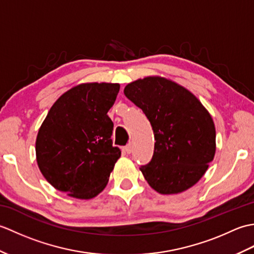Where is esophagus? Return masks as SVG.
Listing matches in <instances>:
<instances>
[{
  "mask_svg": "<svg viewBox=\"0 0 254 254\" xmlns=\"http://www.w3.org/2000/svg\"><path fill=\"white\" fill-rule=\"evenodd\" d=\"M124 150H126L127 154H131V153H132V146H131V144L127 145V146L124 147Z\"/></svg>",
  "mask_w": 254,
  "mask_h": 254,
  "instance_id": "34e87169",
  "label": "esophagus"
}]
</instances>
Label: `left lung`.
Masks as SVG:
<instances>
[{"label":"left lung","mask_w":254,"mask_h":254,"mask_svg":"<svg viewBox=\"0 0 254 254\" xmlns=\"http://www.w3.org/2000/svg\"><path fill=\"white\" fill-rule=\"evenodd\" d=\"M124 95L152 124V160L139 170L155 191L178 194L201 179L216 152V130L209 112L190 90L161 76L127 84Z\"/></svg>","instance_id":"left-lung-1"}]
</instances>
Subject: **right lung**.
Returning a JSON list of instances; mask_svg holds the SVG:
<instances>
[{
	"label": "right lung",
	"instance_id": "add662e5",
	"mask_svg": "<svg viewBox=\"0 0 254 254\" xmlns=\"http://www.w3.org/2000/svg\"><path fill=\"white\" fill-rule=\"evenodd\" d=\"M120 85L83 83L59 97L38 131L36 159L57 190L89 199L106 188L121 150L112 146L108 111Z\"/></svg>",
	"mask_w": 254,
	"mask_h": 254
}]
</instances>
